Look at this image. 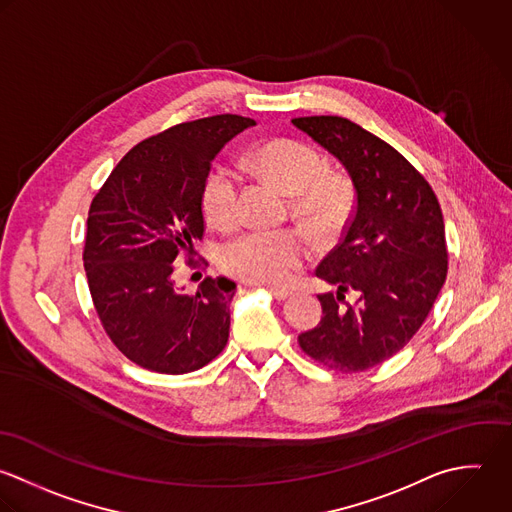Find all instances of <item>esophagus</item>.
Returning <instances> with one entry per match:
<instances>
[{
	"label": "esophagus",
	"mask_w": 512,
	"mask_h": 512,
	"mask_svg": "<svg viewBox=\"0 0 512 512\" xmlns=\"http://www.w3.org/2000/svg\"><path fill=\"white\" fill-rule=\"evenodd\" d=\"M269 293L273 295V299H275V301H287V299H291V297H293V291H289V289H277V287H271V289H269Z\"/></svg>",
	"instance_id": "esophagus-1"
}]
</instances>
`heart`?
<instances>
[{
    "mask_svg": "<svg viewBox=\"0 0 512 512\" xmlns=\"http://www.w3.org/2000/svg\"><path fill=\"white\" fill-rule=\"evenodd\" d=\"M251 165L289 195L297 197L299 211L323 235L337 233L351 209L353 193L345 177L329 173L325 155L299 139H271L261 143ZM239 175L215 167L203 185L201 205L205 219L219 229L239 223ZM309 247L297 233H247L223 249L225 269L249 283L283 285L299 269Z\"/></svg>",
    "mask_w": 512,
    "mask_h": 512,
    "instance_id": "obj_1",
    "label": "heart"
}]
</instances>
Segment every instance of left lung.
I'll return each instance as SVG.
<instances>
[{
    "label": "left lung",
    "mask_w": 512,
    "mask_h": 512,
    "mask_svg": "<svg viewBox=\"0 0 512 512\" xmlns=\"http://www.w3.org/2000/svg\"><path fill=\"white\" fill-rule=\"evenodd\" d=\"M293 125L341 161L357 197L341 243L315 271L337 291L317 295L323 317L299 345L333 371H367L413 339L445 285L443 211L427 179L361 125L337 115Z\"/></svg>",
    "instance_id": "obj_1"
}]
</instances>
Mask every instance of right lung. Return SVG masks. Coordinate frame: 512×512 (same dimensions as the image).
I'll return each instance as SVG.
<instances>
[{
	"mask_svg": "<svg viewBox=\"0 0 512 512\" xmlns=\"http://www.w3.org/2000/svg\"><path fill=\"white\" fill-rule=\"evenodd\" d=\"M241 115L173 125L137 143L91 201L83 265L99 321L135 365L183 375L227 345L235 283L207 277L195 295L175 285L181 259L203 237L211 161L243 129Z\"/></svg>",
	"mask_w": 512,
	"mask_h": 512,
	"instance_id": "1",
	"label": "right lung"
}]
</instances>
